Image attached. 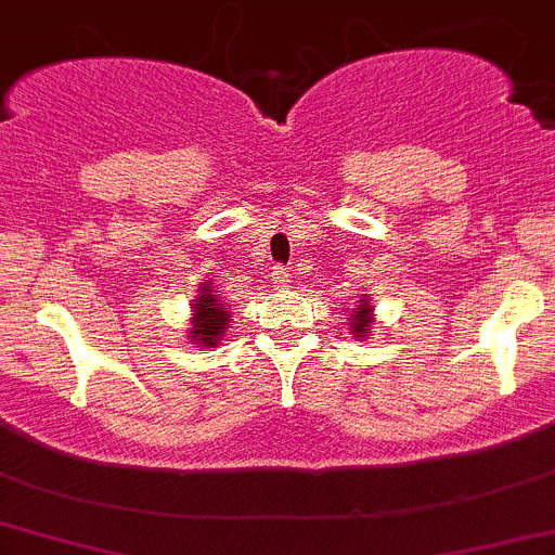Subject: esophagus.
<instances>
[{
	"label": "esophagus",
	"mask_w": 555,
	"mask_h": 555,
	"mask_svg": "<svg viewBox=\"0 0 555 555\" xmlns=\"http://www.w3.org/2000/svg\"><path fill=\"white\" fill-rule=\"evenodd\" d=\"M271 282H273V287L276 289H287L289 284H292V273L287 271V268H273V273H271Z\"/></svg>",
	"instance_id": "obj_1"
}]
</instances>
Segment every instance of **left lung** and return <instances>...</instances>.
I'll list each match as a JSON object with an SVG mask.
<instances>
[{"label": "left lung", "mask_w": 555, "mask_h": 555, "mask_svg": "<svg viewBox=\"0 0 555 555\" xmlns=\"http://www.w3.org/2000/svg\"><path fill=\"white\" fill-rule=\"evenodd\" d=\"M374 324V306H369L366 300H361V306L352 310L350 328L356 337H369V326Z\"/></svg>", "instance_id": "1"}]
</instances>
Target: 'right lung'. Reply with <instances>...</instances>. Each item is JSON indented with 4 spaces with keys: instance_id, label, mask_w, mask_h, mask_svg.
I'll list each match as a JSON object with an SVG mask.
<instances>
[{
    "instance_id": "add662e5",
    "label": "right lung",
    "mask_w": 555,
    "mask_h": 555,
    "mask_svg": "<svg viewBox=\"0 0 555 555\" xmlns=\"http://www.w3.org/2000/svg\"><path fill=\"white\" fill-rule=\"evenodd\" d=\"M192 328H189V337H192L194 345L203 347H216L218 339L223 337L229 324V310L221 306L216 295H212L210 284H203L199 287L197 300L192 302Z\"/></svg>"
}]
</instances>
